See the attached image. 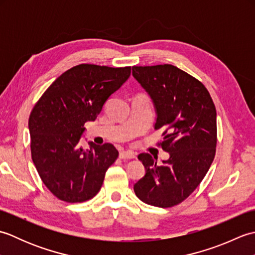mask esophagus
Masks as SVG:
<instances>
[{
    "label": "esophagus",
    "instance_id": "1",
    "mask_svg": "<svg viewBox=\"0 0 255 255\" xmlns=\"http://www.w3.org/2000/svg\"><path fill=\"white\" fill-rule=\"evenodd\" d=\"M119 158L123 160H131L136 158V154L131 152V151H121L119 152Z\"/></svg>",
    "mask_w": 255,
    "mask_h": 255
}]
</instances>
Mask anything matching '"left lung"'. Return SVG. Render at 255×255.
Here are the masks:
<instances>
[{
    "mask_svg": "<svg viewBox=\"0 0 255 255\" xmlns=\"http://www.w3.org/2000/svg\"><path fill=\"white\" fill-rule=\"evenodd\" d=\"M132 75L153 101L154 128L164 129L159 145L170 153L161 165L149 153L138 155L145 175L133 191L145 204L173 207L196 189L213 163L217 145L216 107L200 81L172 64L132 67Z\"/></svg>",
    "mask_w": 255,
    "mask_h": 255,
    "instance_id": "left-lung-1",
    "label": "left lung"
}]
</instances>
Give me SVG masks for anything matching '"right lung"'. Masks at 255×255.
I'll use <instances>...</instances> for the list:
<instances>
[{
    "label": "right lung",
    "instance_id": "obj_1",
    "mask_svg": "<svg viewBox=\"0 0 255 255\" xmlns=\"http://www.w3.org/2000/svg\"><path fill=\"white\" fill-rule=\"evenodd\" d=\"M131 68L82 63L62 73L30 113L31 159L46 187L67 203H82L100 192L105 173L118 158L111 143L80 139L105 102L130 77Z\"/></svg>",
    "mask_w": 255,
    "mask_h": 255
}]
</instances>
